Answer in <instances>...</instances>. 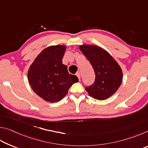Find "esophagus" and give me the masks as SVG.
Listing matches in <instances>:
<instances>
[{"label": "esophagus", "mask_w": 148, "mask_h": 148, "mask_svg": "<svg viewBox=\"0 0 148 148\" xmlns=\"http://www.w3.org/2000/svg\"><path fill=\"white\" fill-rule=\"evenodd\" d=\"M76 75L77 76V77H78V79H79V80L80 81V76H81V75H80V72H77Z\"/></svg>", "instance_id": "esophagus-1"}]
</instances>
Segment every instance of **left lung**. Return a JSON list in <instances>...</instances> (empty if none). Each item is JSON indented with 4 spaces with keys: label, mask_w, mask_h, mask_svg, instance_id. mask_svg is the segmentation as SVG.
<instances>
[{
    "label": "left lung",
    "mask_w": 148,
    "mask_h": 148,
    "mask_svg": "<svg viewBox=\"0 0 148 148\" xmlns=\"http://www.w3.org/2000/svg\"><path fill=\"white\" fill-rule=\"evenodd\" d=\"M79 49L89 60L94 69L95 81L86 87L89 96L104 101L119 89L123 80L121 66L108 52L95 45H80Z\"/></svg>",
    "instance_id": "1"
}]
</instances>
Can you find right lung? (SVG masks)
<instances>
[{"mask_svg": "<svg viewBox=\"0 0 148 148\" xmlns=\"http://www.w3.org/2000/svg\"><path fill=\"white\" fill-rule=\"evenodd\" d=\"M66 48L64 45L47 47L29 69L27 76L31 87L47 102L60 101L68 93L72 85L78 82L77 77L70 74L67 66L62 64Z\"/></svg>", "mask_w": 148, "mask_h": 148, "instance_id": "obj_1", "label": "right lung"}]
</instances>
